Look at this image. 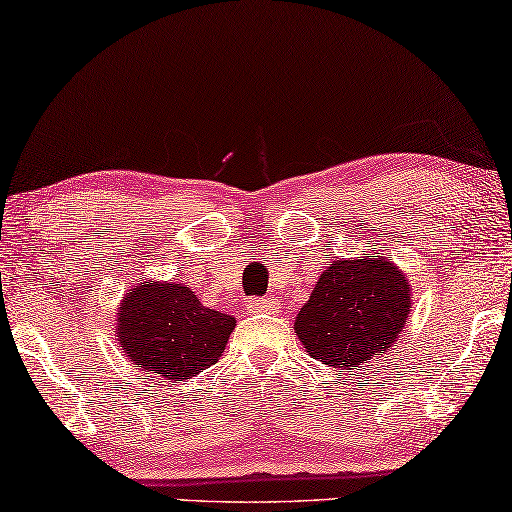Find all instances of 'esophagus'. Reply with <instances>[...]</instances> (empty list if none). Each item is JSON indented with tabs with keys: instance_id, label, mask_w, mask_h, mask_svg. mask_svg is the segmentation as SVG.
Here are the masks:
<instances>
[{
	"instance_id": "esophagus-1",
	"label": "esophagus",
	"mask_w": 512,
	"mask_h": 512,
	"mask_svg": "<svg viewBox=\"0 0 512 512\" xmlns=\"http://www.w3.org/2000/svg\"><path fill=\"white\" fill-rule=\"evenodd\" d=\"M247 311L254 315H270L276 313V299L272 297H261V299H249Z\"/></svg>"
}]
</instances>
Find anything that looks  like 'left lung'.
Returning <instances> with one entry per match:
<instances>
[{"mask_svg":"<svg viewBox=\"0 0 512 512\" xmlns=\"http://www.w3.org/2000/svg\"><path fill=\"white\" fill-rule=\"evenodd\" d=\"M410 286L392 258L363 254L333 261L299 308L295 333L322 365L356 370L397 347L410 313Z\"/></svg>","mask_w":512,"mask_h":512,"instance_id":"1","label":"left lung"}]
</instances>
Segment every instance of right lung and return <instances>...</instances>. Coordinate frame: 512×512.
Returning a JSON list of instances; mask_svg holds the SVG:
<instances>
[{"mask_svg": "<svg viewBox=\"0 0 512 512\" xmlns=\"http://www.w3.org/2000/svg\"><path fill=\"white\" fill-rule=\"evenodd\" d=\"M115 335L152 381L177 383L217 363L236 317L208 308L177 281H145L122 297Z\"/></svg>", "mask_w": 512, "mask_h": 512, "instance_id": "right-lung-1", "label": "right lung"}]
</instances>
